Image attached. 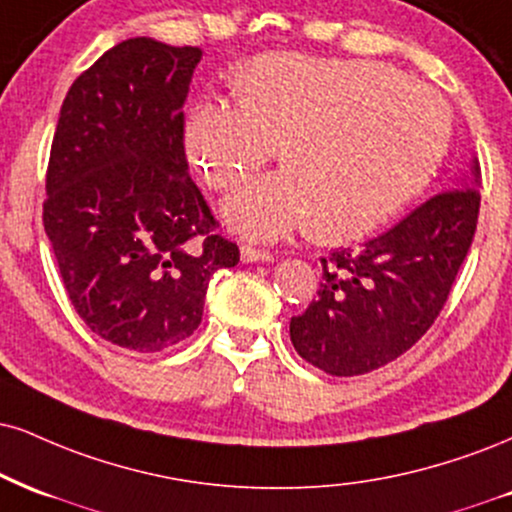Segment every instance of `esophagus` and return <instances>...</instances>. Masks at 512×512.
I'll return each instance as SVG.
<instances>
[{"label": "esophagus", "mask_w": 512, "mask_h": 512, "mask_svg": "<svg viewBox=\"0 0 512 512\" xmlns=\"http://www.w3.org/2000/svg\"><path fill=\"white\" fill-rule=\"evenodd\" d=\"M240 260H243V262H272L274 255L269 250H260V248H252V245H243V248H240Z\"/></svg>", "instance_id": "esophagus-1"}]
</instances>
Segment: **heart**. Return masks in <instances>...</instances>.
Wrapping results in <instances>:
<instances>
[{
	"label": "heart",
	"mask_w": 512,
	"mask_h": 512,
	"mask_svg": "<svg viewBox=\"0 0 512 512\" xmlns=\"http://www.w3.org/2000/svg\"><path fill=\"white\" fill-rule=\"evenodd\" d=\"M236 88L240 107L190 104L183 150L205 186L229 190L279 145L286 171L224 202L250 238L298 229L319 243L365 238L427 190L451 140L439 92L381 61L269 52L238 71Z\"/></svg>",
	"instance_id": "heart-1"
}]
</instances>
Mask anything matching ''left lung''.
Returning <instances> with one entry per match:
<instances>
[{
	"mask_svg": "<svg viewBox=\"0 0 512 512\" xmlns=\"http://www.w3.org/2000/svg\"><path fill=\"white\" fill-rule=\"evenodd\" d=\"M479 164L360 250L322 257L317 300L291 319L293 348L334 377L389 365L439 317L479 214Z\"/></svg>",
	"mask_w": 512,
	"mask_h": 512,
	"instance_id": "8db88e82",
	"label": "left lung"
}]
</instances>
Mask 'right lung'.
Here are the masks:
<instances>
[{"instance_id":"obj_1","label":"right lung","mask_w":512,"mask_h":512,"mask_svg":"<svg viewBox=\"0 0 512 512\" xmlns=\"http://www.w3.org/2000/svg\"><path fill=\"white\" fill-rule=\"evenodd\" d=\"M200 59L119 42L73 80L49 152L42 221L71 305L135 353L186 341L209 279L240 260L188 176L183 102Z\"/></svg>"}]
</instances>
